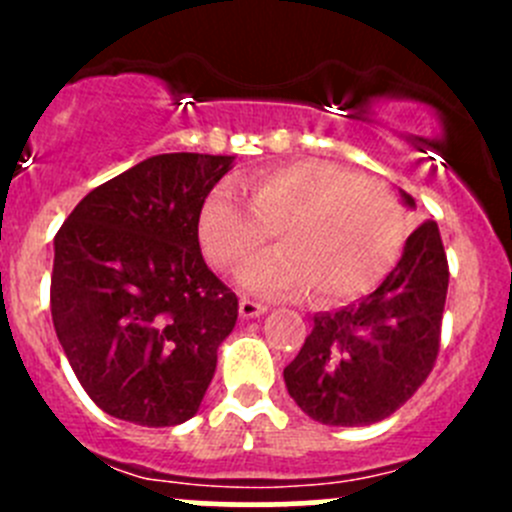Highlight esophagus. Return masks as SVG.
<instances>
[{
	"label": "esophagus",
	"instance_id": "esophagus-1",
	"mask_svg": "<svg viewBox=\"0 0 512 512\" xmlns=\"http://www.w3.org/2000/svg\"><path fill=\"white\" fill-rule=\"evenodd\" d=\"M267 307L260 302H252V299H242L240 302V317L242 319H252V317H260V314H265Z\"/></svg>",
	"mask_w": 512,
	"mask_h": 512
}]
</instances>
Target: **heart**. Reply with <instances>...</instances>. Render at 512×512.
<instances>
[{
  "instance_id": "b5f03b06",
  "label": "heart",
  "mask_w": 512,
  "mask_h": 512,
  "mask_svg": "<svg viewBox=\"0 0 512 512\" xmlns=\"http://www.w3.org/2000/svg\"><path fill=\"white\" fill-rule=\"evenodd\" d=\"M247 198L223 183L198 215V242L223 272H240L272 240L280 250L257 260L242 287L260 297L342 304L379 285L404 240V213L389 190L329 160H292L247 178Z\"/></svg>"
}]
</instances>
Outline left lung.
<instances>
[{"mask_svg": "<svg viewBox=\"0 0 512 512\" xmlns=\"http://www.w3.org/2000/svg\"><path fill=\"white\" fill-rule=\"evenodd\" d=\"M401 198L414 208L411 195ZM446 292V250L438 225L426 220L369 297L314 314L312 332L285 366L289 396L327 426H369L391 416L436 364Z\"/></svg>", "mask_w": 512, "mask_h": 512, "instance_id": "left-lung-1", "label": "left lung"}]
</instances>
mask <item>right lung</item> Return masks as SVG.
Instances as JSON below:
<instances>
[{"instance_id":"obj_1","label":"right lung","mask_w":512,"mask_h":512,"mask_svg":"<svg viewBox=\"0 0 512 512\" xmlns=\"http://www.w3.org/2000/svg\"><path fill=\"white\" fill-rule=\"evenodd\" d=\"M230 165L153 156L91 190L56 232V337L91 401L121 421H188L213 381L237 297L200 255L198 215Z\"/></svg>"}]
</instances>
